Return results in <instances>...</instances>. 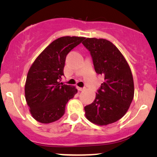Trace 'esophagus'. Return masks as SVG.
<instances>
[{"label":"esophagus","instance_id":"obj_1","mask_svg":"<svg viewBox=\"0 0 157 157\" xmlns=\"http://www.w3.org/2000/svg\"><path fill=\"white\" fill-rule=\"evenodd\" d=\"M78 89L79 90V91H84V90L86 89V88L85 87H83V88H81V87H78Z\"/></svg>","mask_w":157,"mask_h":157}]
</instances>
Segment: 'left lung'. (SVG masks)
Segmentation results:
<instances>
[{"label": "left lung", "instance_id": "8db88e82", "mask_svg": "<svg viewBox=\"0 0 157 157\" xmlns=\"http://www.w3.org/2000/svg\"><path fill=\"white\" fill-rule=\"evenodd\" d=\"M82 44L90 51L96 72L104 76L93 103L84 107L86 117L96 125L114 123L126 114L134 98L132 71L122 53L109 40L87 38Z\"/></svg>", "mask_w": 157, "mask_h": 157}]
</instances>
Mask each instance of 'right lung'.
<instances>
[{"instance_id":"1","label":"right lung","mask_w":157,"mask_h":157,"mask_svg":"<svg viewBox=\"0 0 157 157\" xmlns=\"http://www.w3.org/2000/svg\"><path fill=\"white\" fill-rule=\"evenodd\" d=\"M84 37L63 36L48 45L36 58L28 72L25 98L32 117L42 124L59 120L66 104L77 93L76 87L60 83L66 56Z\"/></svg>"}]
</instances>
